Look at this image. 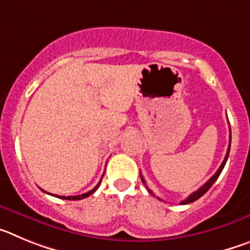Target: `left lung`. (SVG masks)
I'll list each match as a JSON object with an SVG mask.
<instances>
[{
    "label": "left lung",
    "mask_w": 250,
    "mask_h": 250,
    "mask_svg": "<svg viewBox=\"0 0 250 250\" xmlns=\"http://www.w3.org/2000/svg\"><path fill=\"white\" fill-rule=\"evenodd\" d=\"M230 143H231V132H230V136H229V146H228V151H227V154H225V158H224V160H223L222 165H220V167H219V169L216 170V173L214 174V175L211 176V178L209 179V180H208V182L205 183V184L203 185L202 188H199V189H198V190L194 191V193H191L190 195L188 196L187 199L183 200V202L180 203V204H189V203L195 202V200L199 199L200 196L204 195V194L207 193V191L209 190V189H210L211 185H213L214 183H215V180H216V179H218V176H219V175H220V173H222V170L224 169V165H225V163H227V160H228L229 151H230ZM140 176H141V180H143V183H144V184H145V180H144V178H143V175H141V174H140ZM147 190H149L150 193L152 194V191L150 190V189H147Z\"/></svg>",
    "instance_id": "8db88e82"
}]
</instances>
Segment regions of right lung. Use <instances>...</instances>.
Instances as JSON below:
<instances>
[{"instance_id":"1","label":"right lung","mask_w":250,"mask_h":250,"mask_svg":"<svg viewBox=\"0 0 250 250\" xmlns=\"http://www.w3.org/2000/svg\"><path fill=\"white\" fill-rule=\"evenodd\" d=\"M100 183H101V182H99V184L96 185V187H95L94 189H92V190L87 191V193H85V194H81V195H75V196H59V195H54V194H51V195L57 196V198H61V199H67V200H80V199H83V198H87V196H89V195H91V194L94 193V191L96 190V189H98L99 185H100ZM47 194H50V193H47Z\"/></svg>"}]
</instances>
